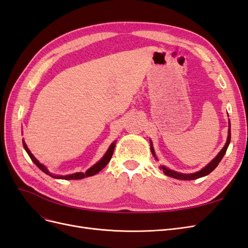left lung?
<instances>
[{"instance_id":"obj_1","label":"left lung","mask_w":248,"mask_h":248,"mask_svg":"<svg viewBox=\"0 0 248 248\" xmlns=\"http://www.w3.org/2000/svg\"><path fill=\"white\" fill-rule=\"evenodd\" d=\"M228 133L229 134H228V139H227L226 145H224V147L220 150V152L216 155L215 158L211 162H209L207 166L204 169H202L201 170H199L197 172H193V174H182V172H178V171H175V170H171L166 168L164 166H161L160 169L163 170V172L167 176L171 177V178H175V179H179V180H196V179H199V178H202V177H205V176L209 175L210 172H211L213 170H215V168L218 166L219 162L222 159V157L224 156V154H226L227 149H228V147L230 145V141H231V123H230V120H229V130H228ZM150 144H151V147H150V149H151V152H152L153 156L155 157V159H157L151 140H150Z\"/></svg>"}]
</instances>
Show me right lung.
<instances>
[{
	"label": "right lung",
	"instance_id": "right-lung-1",
	"mask_svg": "<svg viewBox=\"0 0 248 248\" xmlns=\"http://www.w3.org/2000/svg\"><path fill=\"white\" fill-rule=\"evenodd\" d=\"M22 145H24V148H25V150L27 151V153L29 154V156H30V158L32 159V161L36 164L37 167H38L43 172H46V174H47V175H49L50 177H52V178H57V179H64V180H78V179H84V178H86V177H90V176H94V175H96L97 172H99L104 167L107 166V164L108 163V161L110 160V158H111V156H112V153H114V150H115V147H116V141H114V142H111V145L109 146V148L108 149V151H107V153L104 154V156L102 157V158L97 162L96 164H94V166L92 167V168H90L86 172H76V174H71V175H66V176H59V175H52L51 172H49L48 170H47V169L43 166L42 163H40L38 160H37L36 158H35V156L31 153V151H30L29 150V148L27 147V145H26V142L22 140Z\"/></svg>",
	"mask_w": 248,
	"mask_h": 248
}]
</instances>
